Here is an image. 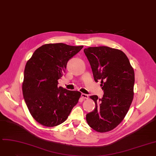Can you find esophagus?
<instances>
[{
  "mask_svg": "<svg viewBox=\"0 0 156 156\" xmlns=\"http://www.w3.org/2000/svg\"><path fill=\"white\" fill-rule=\"evenodd\" d=\"M81 97H82L83 99H87L89 98V96H88V94L82 93L81 94Z\"/></svg>",
  "mask_w": 156,
  "mask_h": 156,
  "instance_id": "1",
  "label": "esophagus"
}]
</instances>
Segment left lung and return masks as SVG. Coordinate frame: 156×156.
Wrapping results in <instances>:
<instances>
[{"mask_svg":"<svg viewBox=\"0 0 156 156\" xmlns=\"http://www.w3.org/2000/svg\"><path fill=\"white\" fill-rule=\"evenodd\" d=\"M84 52L90 63L95 82L101 81L102 98L90 96L95 108L86 121L97 132L112 130L128 113L133 99L135 72L128 57L119 49L107 46L90 47Z\"/></svg>","mask_w":156,"mask_h":156,"instance_id":"1","label":"left lung"}]
</instances>
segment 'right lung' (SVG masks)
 <instances>
[{
  "instance_id": "1",
  "label": "right lung",
  "mask_w": 156,
  "mask_h": 156,
  "mask_svg": "<svg viewBox=\"0 0 156 156\" xmlns=\"http://www.w3.org/2000/svg\"><path fill=\"white\" fill-rule=\"evenodd\" d=\"M63 43L37 49L27 62L22 91L30 113L39 124L54 127L63 123L81 95L58 86L68 61L82 49Z\"/></svg>"
}]
</instances>
